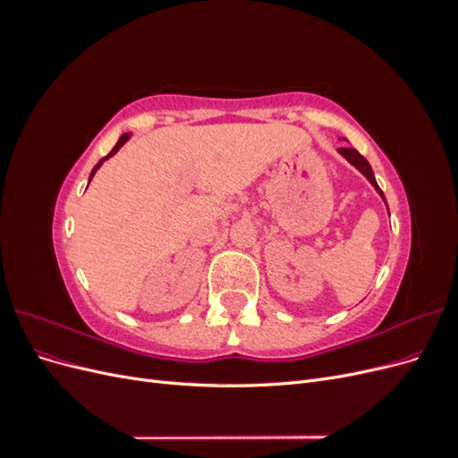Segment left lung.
<instances>
[{"label": "left lung", "mask_w": 458, "mask_h": 458, "mask_svg": "<svg viewBox=\"0 0 458 458\" xmlns=\"http://www.w3.org/2000/svg\"><path fill=\"white\" fill-rule=\"evenodd\" d=\"M338 150H340V155H342L344 158H348V162L353 164L355 168L369 179V182L372 183V187L377 189V191L380 192V197L384 199V192L380 191V187H378V183H377V179H374V174H372V170H370V164L367 162V158H363V157L359 155V152H357L355 148H352V147H340ZM384 200H386V199H384Z\"/></svg>", "instance_id": "8db88e82"}]
</instances>
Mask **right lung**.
Masks as SVG:
<instances>
[{"mask_svg":"<svg viewBox=\"0 0 458 458\" xmlns=\"http://www.w3.org/2000/svg\"><path fill=\"white\" fill-rule=\"evenodd\" d=\"M128 140H130V135H128V133H123V135H122V137H120V140H118V143H116V145H114V148H113V150H110V152H108V155H106V157H105V158H101V160H99V164H97V165H95V168H93V172H91V175H89V182H91V179H93V175H95V172H97V170H99V168H101V164H103V162H105V160H106V158H110V157H113V155H116V152H118V148H120V147H122V145H123V143H126V141H128Z\"/></svg>","mask_w":458,"mask_h":458,"instance_id":"obj_1","label":"right lung"}]
</instances>
